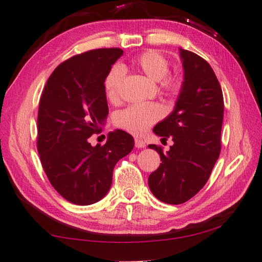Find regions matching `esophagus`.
<instances>
[{
    "mask_svg": "<svg viewBox=\"0 0 262 262\" xmlns=\"http://www.w3.org/2000/svg\"><path fill=\"white\" fill-rule=\"evenodd\" d=\"M135 146L141 148V147H145V142L142 140L140 137H135Z\"/></svg>",
    "mask_w": 262,
    "mask_h": 262,
    "instance_id": "esophagus-1",
    "label": "esophagus"
}]
</instances>
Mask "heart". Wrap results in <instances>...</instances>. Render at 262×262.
<instances>
[{"mask_svg": "<svg viewBox=\"0 0 262 262\" xmlns=\"http://www.w3.org/2000/svg\"><path fill=\"white\" fill-rule=\"evenodd\" d=\"M132 66L147 78L159 81L161 90L168 94L175 95L181 90V81L177 77L168 75L170 69L169 61L158 51L148 50L141 53L132 60ZM124 76L125 69L120 64H115L107 71L104 78V90L110 100H117L119 97ZM162 114V107L158 103H136L118 112L116 124L133 134H142L160 119Z\"/></svg>", "mask_w": 262, "mask_h": 262, "instance_id": "1", "label": "heart"}]
</instances>
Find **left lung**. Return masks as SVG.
Listing matches in <instances>:
<instances>
[{
	"label": "left lung",
	"instance_id": "obj_1",
	"mask_svg": "<svg viewBox=\"0 0 262 262\" xmlns=\"http://www.w3.org/2000/svg\"><path fill=\"white\" fill-rule=\"evenodd\" d=\"M179 51L184 69L182 90L175 109L153 128L165 140L172 137L173 145L166 153L161 146L148 145L162 161L148 176V187L168 204L186 202L206 185L222 148V87L206 60L191 51Z\"/></svg>",
	"mask_w": 262,
	"mask_h": 262
}]
</instances>
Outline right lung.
<instances>
[{
  "label": "right lung",
  "mask_w": 262,
  "mask_h": 262,
  "mask_svg": "<svg viewBox=\"0 0 262 262\" xmlns=\"http://www.w3.org/2000/svg\"><path fill=\"white\" fill-rule=\"evenodd\" d=\"M124 51L97 49L75 55L49 77L39 100L37 151L44 171L61 196L90 206L109 192L116 163L134 147V138L117 129L104 145L92 146L107 109L104 78Z\"/></svg>",
  "instance_id": "obj_1"
}]
</instances>
